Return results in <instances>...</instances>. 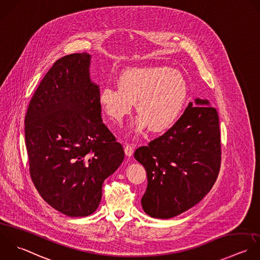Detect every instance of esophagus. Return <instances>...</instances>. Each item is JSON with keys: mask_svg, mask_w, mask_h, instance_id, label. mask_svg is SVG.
Returning a JSON list of instances; mask_svg holds the SVG:
<instances>
[{"mask_svg": "<svg viewBox=\"0 0 260 260\" xmlns=\"http://www.w3.org/2000/svg\"><path fill=\"white\" fill-rule=\"evenodd\" d=\"M124 153H125V155H126L127 157H131V156L133 155V153H134V147H133V145L126 143V144L124 145Z\"/></svg>", "mask_w": 260, "mask_h": 260, "instance_id": "obj_1", "label": "esophagus"}]
</instances>
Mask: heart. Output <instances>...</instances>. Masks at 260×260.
I'll return each instance as SVG.
<instances>
[{
    "mask_svg": "<svg viewBox=\"0 0 260 260\" xmlns=\"http://www.w3.org/2000/svg\"><path fill=\"white\" fill-rule=\"evenodd\" d=\"M118 87L107 85L100 90L99 103L104 113L119 123L133 108L140 114L136 132L147 126L160 133L170 128L180 116L187 97L183 75L166 66H146L125 70L118 77Z\"/></svg>",
    "mask_w": 260,
    "mask_h": 260,
    "instance_id": "obj_1",
    "label": "heart"
}]
</instances>
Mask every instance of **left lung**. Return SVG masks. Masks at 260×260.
Instances as JSON below:
<instances>
[{"mask_svg": "<svg viewBox=\"0 0 260 260\" xmlns=\"http://www.w3.org/2000/svg\"><path fill=\"white\" fill-rule=\"evenodd\" d=\"M135 158L147 171L142 198L147 215L170 219L199 204L212 189L221 166L219 115L207 99L189 102L163 136L140 147Z\"/></svg>", "mask_w": 260, "mask_h": 260, "instance_id": "1", "label": "left lung"}]
</instances>
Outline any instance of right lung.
I'll return each mask as SVG.
<instances>
[{
  "label": "right lung",
  "mask_w": 260,
  "mask_h": 260,
  "mask_svg": "<svg viewBox=\"0 0 260 260\" xmlns=\"http://www.w3.org/2000/svg\"><path fill=\"white\" fill-rule=\"evenodd\" d=\"M91 55L73 53L46 73L27 108L25 143L31 179L41 198L69 217L93 214L102 184L124 159L102 122Z\"/></svg>",
  "instance_id": "obj_1"
}]
</instances>
